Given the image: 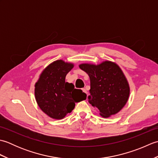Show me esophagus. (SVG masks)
<instances>
[{
    "instance_id": "esophagus-1",
    "label": "esophagus",
    "mask_w": 158,
    "mask_h": 158,
    "mask_svg": "<svg viewBox=\"0 0 158 158\" xmlns=\"http://www.w3.org/2000/svg\"><path fill=\"white\" fill-rule=\"evenodd\" d=\"M82 91H83V92H84L85 94H88V92H87V91H86V89H85V88H83V89H82Z\"/></svg>"
}]
</instances>
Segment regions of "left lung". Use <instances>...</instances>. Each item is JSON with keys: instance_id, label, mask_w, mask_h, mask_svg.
<instances>
[{"instance_id": "obj_1", "label": "left lung", "mask_w": 158, "mask_h": 158, "mask_svg": "<svg viewBox=\"0 0 158 158\" xmlns=\"http://www.w3.org/2000/svg\"><path fill=\"white\" fill-rule=\"evenodd\" d=\"M79 66L89 77V104L99 110L104 118L119 113L130 96L129 83L120 67L109 60L96 65L83 63Z\"/></svg>"}]
</instances>
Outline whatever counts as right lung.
<instances>
[{
	"label": "right lung",
	"instance_id": "1",
	"mask_svg": "<svg viewBox=\"0 0 158 158\" xmlns=\"http://www.w3.org/2000/svg\"><path fill=\"white\" fill-rule=\"evenodd\" d=\"M74 64L58 60L43 70L35 85V96L39 108L51 118L62 119L71 113L75 102L84 100L86 94L75 89L65 78Z\"/></svg>",
	"mask_w": 158,
	"mask_h": 158
}]
</instances>
